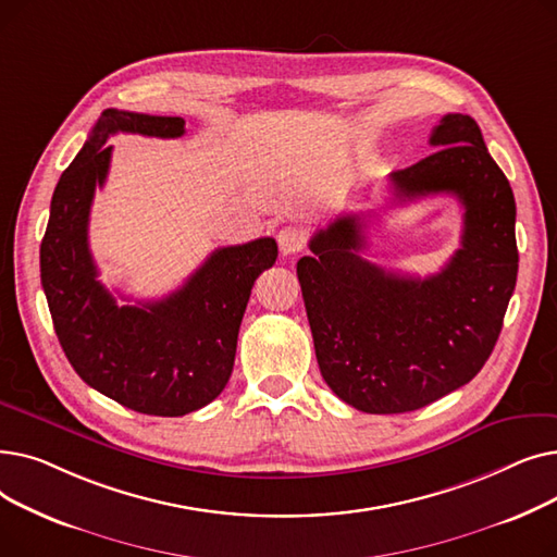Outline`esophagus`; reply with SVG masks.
Returning a JSON list of instances; mask_svg holds the SVG:
<instances>
[{"mask_svg":"<svg viewBox=\"0 0 557 557\" xmlns=\"http://www.w3.org/2000/svg\"><path fill=\"white\" fill-rule=\"evenodd\" d=\"M277 244H280L282 255H296L305 248L307 237H305V232L298 227H284L277 234Z\"/></svg>","mask_w":557,"mask_h":557,"instance_id":"obj_1","label":"esophagus"}]
</instances>
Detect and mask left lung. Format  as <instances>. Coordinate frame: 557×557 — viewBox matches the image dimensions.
I'll use <instances>...</instances> for the list:
<instances>
[{
	"mask_svg": "<svg viewBox=\"0 0 557 557\" xmlns=\"http://www.w3.org/2000/svg\"><path fill=\"white\" fill-rule=\"evenodd\" d=\"M433 153L393 171L397 202L451 194L465 208L460 248L429 277L386 271L359 252L363 223L318 230L298 280L327 386L357 411L391 416L445 397L479 374L517 282L515 196L470 114H445Z\"/></svg>",
	"mask_w": 557,
	"mask_h": 557,
	"instance_id": "8db88e82",
	"label": "left lung"
}]
</instances>
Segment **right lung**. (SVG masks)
Segmentation results:
<instances>
[{
    "mask_svg": "<svg viewBox=\"0 0 557 557\" xmlns=\"http://www.w3.org/2000/svg\"><path fill=\"white\" fill-rule=\"evenodd\" d=\"M114 133L175 139L185 135V120L114 108L101 112L53 189L40 280L55 336L83 382L131 411L178 418L208 406L225 388L252 284L275 263L277 244L261 237L216 248L166 298L116 305L97 280L87 244L95 189L108 178V137Z\"/></svg>",
    "mask_w": 557,
    "mask_h": 557,
    "instance_id": "add662e5",
    "label": "right lung"
}]
</instances>
